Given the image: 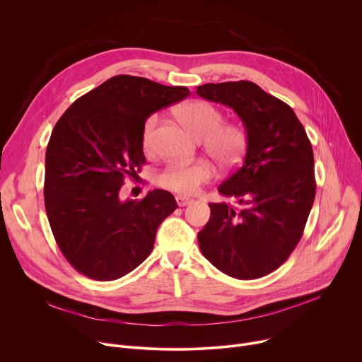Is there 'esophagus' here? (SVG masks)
<instances>
[{
	"label": "esophagus",
	"instance_id": "34e87169",
	"mask_svg": "<svg viewBox=\"0 0 362 362\" xmlns=\"http://www.w3.org/2000/svg\"><path fill=\"white\" fill-rule=\"evenodd\" d=\"M176 202H177L179 206H187V204H190L193 200H192L190 197H186V196L179 194V196H176Z\"/></svg>",
	"mask_w": 362,
	"mask_h": 362
}]
</instances>
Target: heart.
Masks as SVG:
<instances>
[{"label": "heart", "mask_w": 362, "mask_h": 362, "mask_svg": "<svg viewBox=\"0 0 362 362\" xmlns=\"http://www.w3.org/2000/svg\"><path fill=\"white\" fill-rule=\"evenodd\" d=\"M177 119L185 129L197 140L206 141V151L222 168L235 166L243 156L246 147V134L243 129L235 124H223L222 113L203 100H192L177 109ZM158 116H150L141 130V147L147 154L154 151V132L158 126ZM214 169L208 162L173 163L158 175V185L163 189L193 194L208 182Z\"/></svg>", "instance_id": "1"}]
</instances>
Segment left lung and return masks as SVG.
I'll return each instance as SVG.
<instances>
[{"instance_id": "1", "label": "left lung", "mask_w": 362, "mask_h": 362, "mask_svg": "<svg viewBox=\"0 0 362 362\" xmlns=\"http://www.w3.org/2000/svg\"><path fill=\"white\" fill-rule=\"evenodd\" d=\"M196 93L233 109L247 140L242 165L219 186L240 208L209 203L211 219L197 233L199 247L232 278H262L288 259L313 209L311 141L286 103L252 81L209 83Z\"/></svg>"}]
</instances>
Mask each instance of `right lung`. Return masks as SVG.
Returning a JSON list of instances; mask_svg holds the SVG:
<instances>
[{
	"label": "right lung",
	"instance_id": "add662e5",
	"mask_svg": "<svg viewBox=\"0 0 362 362\" xmlns=\"http://www.w3.org/2000/svg\"><path fill=\"white\" fill-rule=\"evenodd\" d=\"M189 94L182 86L120 74L77 98L56 123L45 151V212L77 272L115 281L153 250L160 223L177 208L173 194L156 189L123 202L119 192L146 163L147 117Z\"/></svg>",
	"mask_w": 362,
	"mask_h": 362
}]
</instances>
